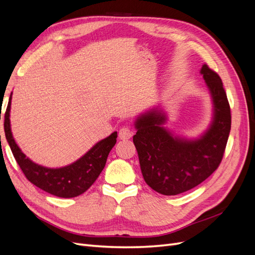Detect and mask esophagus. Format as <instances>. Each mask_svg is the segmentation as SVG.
<instances>
[{
  "label": "esophagus",
  "instance_id": "obj_1",
  "mask_svg": "<svg viewBox=\"0 0 255 255\" xmlns=\"http://www.w3.org/2000/svg\"><path fill=\"white\" fill-rule=\"evenodd\" d=\"M133 134H134V132L132 128L128 127H123L119 130V138L122 140H128L133 136Z\"/></svg>",
  "mask_w": 255,
  "mask_h": 255
}]
</instances>
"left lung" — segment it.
Masks as SVG:
<instances>
[{
  "label": "left lung",
  "mask_w": 255,
  "mask_h": 255,
  "mask_svg": "<svg viewBox=\"0 0 255 255\" xmlns=\"http://www.w3.org/2000/svg\"><path fill=\"white\" fill-rule=\"evenodd\" d=\"M201 74L214 102V120L197 140L174 137L161 127L165 116L146 113L135 122L133 141L145 183L165 196H175L198 186L221 163L231 129V109L217 72L206 64Z\"/></svg>",
  "instance_id": "obj_1"
}]
</instances>
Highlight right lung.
<instances>
[{
	"instance_id": "right-lung-1",
	"label": "right lung",
	"mask_w": 255,
	"mask_h": 255,
	"mask_svg": "<svg viewBox=\"0 0 255 255\" xmlns=\"http://www.w3.org/2000/svg\"><path fill=\"white\" fill-rule=\"evenodd\" d=\"M11 95L4 116L6 139L26 179L35 186L60 198H74L86 191L105 167L107 156L117 141V132H114L96 145L75 163L63 168H47L28 159L14 141L9 121Z\"/></svg>"
}]
</instances>
